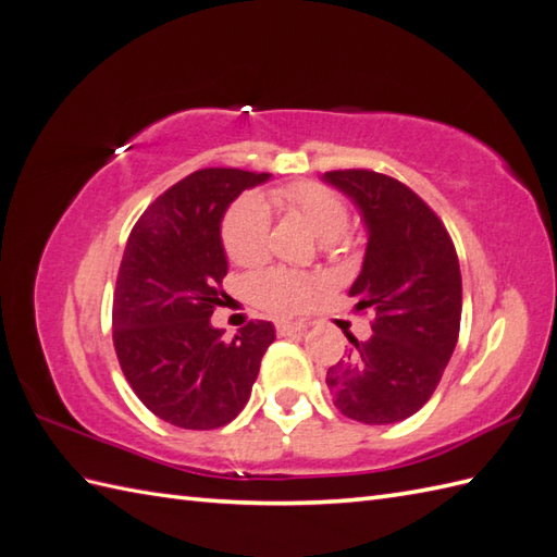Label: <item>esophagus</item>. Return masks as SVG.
<instances>
[{
    "label": "esophagus",
    "instance_id": "obj_1",
    "mask_svg": "<svg viewBox=\"0 0 557 557\" xmlns=\"http://www.w3.org/2000/svg\"><path fill=\"white\" fill-rule=\"evenodd\" d=\"M275 327H277L280 335H294V333H306V327H309V325L301 323V321H277Z\"/></svg>",
    "mask_w": 557,
    "mask_h": 557
}]
</instances>
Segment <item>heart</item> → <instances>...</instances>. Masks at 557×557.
Listing matches in <instances>:
<instances>
[{
    "mask_svg": "<svg viewBox=\"0 0 557 557\" xmlns=\"http://www.w3.org/2000/svg\"><path fill=\"white\" fill-rule=\"evenodd\" d=\"M268 206L280 215L304 220L318 239L333 248L349 227V206L335 188L321 182H292L268 191ZM270 220L256 198H242L222 220V244L236 265H256L268 256ZM315 277L292 268H270L258 272L251 294L258 306L272 313H294L309 301Z\"/></svg>",
    "mask_w": 557,
    "mask_h": 557,
    "instance_id": "1",
    "label": "heart"
}]
</instances>
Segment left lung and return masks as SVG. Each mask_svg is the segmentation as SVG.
Returning a JSON list of instances; mask_svg holds the SVG:
<instances>
[{"instance_id": "obj_1", "label": "left lung", "mask_w": 557, "mask_h": 557, "mask_svg": "<svg viewBox=\"0 0 557 557\" xmlns=\"http://www.w3.org/2000/svg\"><path fill=\"white\" fill-rule=\"evenodd\" d=\"M323 180L359 208L369 244L349 297L373 311V335L330 366L335 407L361 423H397L431 399L453 357L461 321V275L441 218L409 186L373 170Z\"/></svg>"}]
</instances>
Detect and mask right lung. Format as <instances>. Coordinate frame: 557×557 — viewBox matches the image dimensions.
I'll return each instance as SVG.
<instances>
[{"label":"right lung","instance_id":"obj_1","mask_svg":"<svg viewBox=\"0 0 557 557\" xmlns=\"http://www.w3.org/2000/svg\"><path fill=\"white\" fill-rule=\"evenodd\" d=\"M265 172L208 168L168 188L134 224L112 301V339L136 397L172 425L210 431L251 397L275 327L251 321L232 339L210 325L227 275L220 224Z\"/></svg>","mask_w":557,"mask_h":557}]
</instances>
